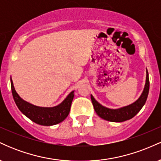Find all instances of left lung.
Returning a JSON list of instances; mask_svg holds the SVG:
<instances>
[{"label": "left lung", "mask_w": 161, "mask_h": 161, "mask_svg": "<svg viewBox=\"0 0 161 161\" xmlns=\"http://www.w3.org/2000/svg\"><path fill=\"white\" fill-rule=\"evenodd\" d=\"M149 78L147 70L146 71V82L145 88H144L143 92L142 93L141 96L138 97L137 101H135L132 104H129L128 106L123 107V108L118 109H110L100 104L94 97L91 95V99L92 101L94 108L96 114L98 115L100 117L105 120H108L110 122H123L128 119H132L134 117L140 110L144 106L147 100V95H148L149 92Z\"/></svg>", "instance_id": "1"}]
</instances>
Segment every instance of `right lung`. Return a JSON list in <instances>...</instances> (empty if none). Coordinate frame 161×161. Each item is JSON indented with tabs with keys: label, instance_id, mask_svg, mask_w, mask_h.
I'll return each mask as SVG.
<instances>
[{
	"label": "right lung",
	"instance_id": "right-lung-1",
	"mask_svg": "<svg viewBox=\"0 0 161 161\" xmlns=\"http://www.w3.org/2000/svg\"><path fill=\"white\" fill-rule=\"evenodd\" d=\"M11 90L16 106L25 116L42 125H53L61 123L69 115L72 101L74 97V91L71 92L61 104L52 108H42L33 105L24 101L16 93L14 83L10 79Z\"/></svg>",
	"mask_w": 161,
	"mask_h": 161
}]
</instances>
